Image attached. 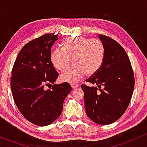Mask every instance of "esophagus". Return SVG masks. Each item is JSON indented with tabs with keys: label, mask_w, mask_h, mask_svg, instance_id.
<instances>
[{
	"label": "esophagus",
	"mask_w": 147,
	"mask_h": 147,
	"mask_svg": "<svg viewBox=\"0 0 147 147\" xmlns=\"http://www.w3.org/2000/svg\"><path fill=\"white\" fill-rule=\"evenodd\" d=\"M71 87H72V89H76L78 88V87H79V85H78V84H72Z\"/></svg>",
	"instance_id": "34e87169"
}]
</instances>
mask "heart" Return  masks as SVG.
Listing matches in <instances>:
<instances>
[{"instance_id":"obj_1","label":"heart","mask_w":147,"mask_h":147,"mask_svg":"<svg viewBox=\"0 0 147 147\" xmlns=\"http://www.w3.org/2000/svg\"><path fill=\"white\" fill-rule=\"evenodd\" d=\"M104 57L105 47L101 41L82 36L66 40L63 49H55L50 55L52 64L61 72L69 67L72 60L75 66L60 76L61 80L70 84L78 82L86 74L94 75L101 67Z\"/></svg>"}]
</instances>
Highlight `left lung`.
<instances>
[{"label":"left lung","mask_w":147,"mask_h":147,"mask_svg":"<svg viewBox=\"0 0 147 147\" xmlns=\"http://www.w3.org/2000/svg\"><path fill=\"white\" fill-rule=\"evenodd\" d=\"M105 47L101 67L82 84L86 113L94 122L107 125L119 119L129 106L134 87V77L125 50L117 41L99 35Z\"/></svg>","instance_id":"1"}]
</instances>
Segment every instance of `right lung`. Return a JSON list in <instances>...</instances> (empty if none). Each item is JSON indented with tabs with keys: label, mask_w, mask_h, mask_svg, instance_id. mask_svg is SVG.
<instances>
[{
	"label": "right lung",
	"mask_w": 147,
	"mask_h": 147,
	"mask_svg": "<svg viewBox=\"0 0 147 147\" xmlns=\"http://www.w3.org/2000/svg\"><path fill=\"white\" fill-rule=\"evenodd\" d=\"M57 35L45 34L20 50L13 65L10 86L16 106L26 119L38 126L54 122L63 112V102L72 90L67 82L55 84L58 73L50 60ZM51 83V90L45 86Z\"/></svg>",
	"instance_id": "right-lung-1"
}]
</instances>
